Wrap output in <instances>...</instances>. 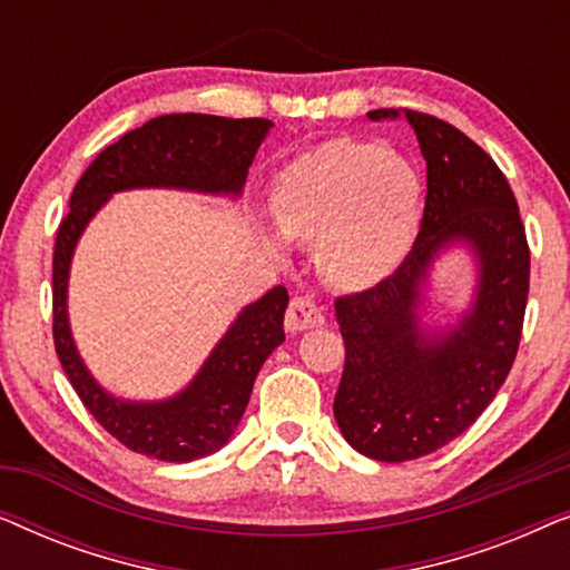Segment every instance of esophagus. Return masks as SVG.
I'll list each match as a JSON object with an SVG mask.
<instances>
[{
    "mask_svg": "<svg viewBox=\"0 0 570 570\" xmlns=\"http://www.w3.org/2000/svg\"><path fill=\"white\" fill-rule=\"evenodd\" d=\"M324 324V311L318 308V303L311 298V295H298V298L291 301L285 314V326L287 332H303L314 330V326Z\"/></svg>",
    "mask_w": 570,
    "mask_h": 570,
    "instance_id": "34e87169",
    "label": "esophagus"
}]
</instances>
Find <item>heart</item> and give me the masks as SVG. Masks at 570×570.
<instances>
[{
	"instance_id": "b5f03b06",
	"label": "heart",
	"mask_w": 570,
	"mask_h": 570,
	"mask_svg": "<svg viewBox=\"0 0 570 570\" xmlns=\"http://www.w3.org/2000/svg\"><path fill=\"white\" fill-rule=\"evenodd\" d=\"M272 217L285 238L316 244L332 285L363 291L386 279L415 244L423 220V178L379 142L330 139L279 170ZM275 252L285 240L267 236Z\"/></svg>"
}]
</instances>
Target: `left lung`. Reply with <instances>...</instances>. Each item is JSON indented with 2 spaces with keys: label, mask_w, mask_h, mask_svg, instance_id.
<instances>
[{
  "label": "left lung",
  "mask_w": 570,
  "mask_h": 570,
  "mask_svg": "<svg viewBox=\"0 0 570 570\" xmlns=\"http://www.w3.org/2000/svg\"><path fill=\"white\" fill-rule=\"evenodd\" d=\"M402 114L428 166L415 246L392 277L334 303L345 340L334 420L350 446L376 462L433 454L482 415L517 357L529 295L527 233L501 168L451 124ZM454 247L473 256V295L454 323L433 325L424 318L430 272Z\"/></svg>",
  "instance_id": "8db88e82"
}]
</instances>
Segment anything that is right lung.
Wrapping results in <instances>:
<instances>
[{"label": "right lung", "instance_id": "add662e5", "mask_svg": "<svg viewBox=\"0 0 570 570\" xmlns=\"http://www.w3.org/2000/svg\"><path fill=\"white\" fill-rule=\"evenodd\" d=\"M269 119L168 114L127 131L106 147L77 181L53 246V345L69 384L116 441L160 462H194L233 439L252 396L256 373L285 342L287 291L272 287L248 303L217 340L181 392L166 400H127L100 384L85 365L69 326V269L85 228L114 194L178 189L238 199Z\"/></svg>", "mask_w": 570, "mask_h": 570}]
</instances>
